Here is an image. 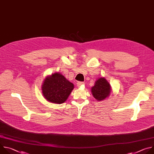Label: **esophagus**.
I'll return each mask as SVG.
<instances>
[{
    "label": "esophagus",
    "instance_id": "34e87169",
    "mask_svg": "<svg viewBox=\"0 0 154 154\" xmlns=\"http://www.w3.org/2000/svg\"><path fill=\"white\" fill-rule=\"evenodd\" d=\"M84 84H85V83H84V82H78L77 83L78 87H80V86H83V85H84Z\"/></svg>",
    "mask_w": 154,
    "mask_h": 154
}]
</instances>
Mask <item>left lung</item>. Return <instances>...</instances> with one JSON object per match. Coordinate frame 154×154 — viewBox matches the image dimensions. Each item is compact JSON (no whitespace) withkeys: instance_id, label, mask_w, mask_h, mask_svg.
Here are the masks:
<instances>
[{"instance_id":"1","label":"left lung","mask_w":154,"mask_h":154,"mask_svg":"<svg viewBox=\"0 0 154 154\" xmlns=\"http://www.w3.org/2000/svg\"><path fill=\"white\" fill-rule=\"evenodd\" d=\"M112 91L111 85L103 77L97 79L91 88V94L97 101H102L108 97Z\"/></svg>"}]
</instances>
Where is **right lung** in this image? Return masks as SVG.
Returning <instances> with one entry per match:
<instances>
[{
    "mask_svg": "<svg viewBox=\"0 0 154 154\" xmlns=\"http://www.w3.org/2000/svg\"><path fill=\"white\" fill-rule=\"evenodd\" d=\"M74 85L60 72L48 75L41 85L42 94L48 102L61 104L66 100Z\"/></svg>",
    "mask_w": 154,
    "mask_h": 154,
    "instance_id": "obj_1",
    "label": "right lung"
}]
</instances>
